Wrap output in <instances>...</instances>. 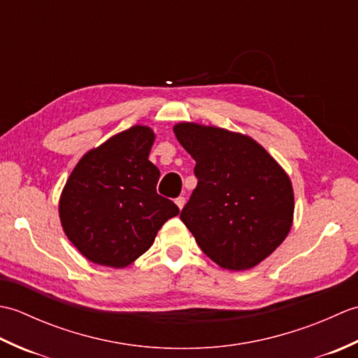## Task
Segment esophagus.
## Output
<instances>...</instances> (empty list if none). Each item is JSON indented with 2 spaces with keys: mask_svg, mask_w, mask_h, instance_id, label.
Listing matches in <instances>:
<instances>
[{
  "mask_svg": "<svg viewBox=\"0 0 358 358\" xmlns=\"http://www.w3.org/2000/svg\"><path fill=\"white\" fill-rule=\"evenodd\" d=\"M185 203H186V199H185V196H178V199H175V204H177V206H178L180 209H183Z\"/></svg>",
  "mask_w": 358,
  "mask_h": 358,
  "instance_id": "1",
  "label": "esophagus"
}]
</instances>
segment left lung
Returning <instances> with one entry per match:
<instances>
[{"label": "left lung", "mask_w": 358, "mask_h": 358, "mask_svg": "<svg viewBox=\"0 0 358 358\" xmlns=\"http://www.w3.org/2000/svg\"><path fill=\"white\" fill-rule=\"evenodd\" d=\"M173 132L195 159L199 180L181 222L218 266L254 268L291 229V180L250 136L195 123H180Z\"/></svg>", "instance_id": "left-lung-1"}]
</instances>
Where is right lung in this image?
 <instances>
[{
  "label": "right lung",
  "instance_id": "1",
  "mask_svg": "<svg viewBox=\"0 0 358 358\" xmlns=\"http://www.w3.org/2000/svg\"><path fill=\"white\" fill-rule=\"evenodd\" d=\"M155 135L134 126L89 150L75 166L59 199V218L87 260L126 268L154 243L173 201L157 194L158 167L149 162Z\"/></svg>",
  "mask_w": 358,
  "mask_h": 358
}]
</instances>
